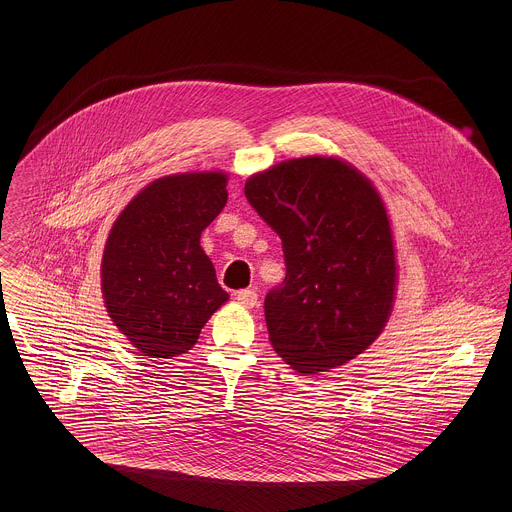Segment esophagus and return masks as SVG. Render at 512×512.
<instances>
[{
    "label": "esophagus",
    "instance_id": "esophagus-1",
    "mask_svg": "<svg viewBox=\"0 0 512 512\" xmlns=\"http://www.w3.org/2000/svg\"><path fill=\"white\" fill-rule=\"evenodd\" d=\"M236 301L246 307V309H252L256 303H258V293L254 290H240L236 293Z\"/></svg>",
    "mask_w": 512,
    "mask_h": 512
}]
</instances>
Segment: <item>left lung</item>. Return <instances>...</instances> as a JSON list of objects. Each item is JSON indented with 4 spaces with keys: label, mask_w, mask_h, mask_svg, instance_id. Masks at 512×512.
<instances>
[{
    "label": "left lung",
    "mask_w": 512,
    "mask_h": 512,
    "mask_svg": "<svg viewBox=\"0 0 512 512\" xmlns=\"http://www.w3.org/2000/svg\"><path fill=\"white\" fill-rule=\"evenodd\" d=\"M244 195L282 238L286 278L264 299L274 351L299 374L349 363L382 333L396 292L384 203L337 157H299L252 175Z\"/></svg>",
    "instance_id": "1"
}]
</instances>
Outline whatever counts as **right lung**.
<instances>
[{"instance_id": "obj_1", "label": "right lung", "mask_w": 512, "mask_h": 512, "mask_svg": "<svg viewBox=\"0 0 512 512\" xmlns=\"http://www.w3.org/2000/svg\"><path fill=\"white\" fill-rule=\"evenodd\" d=\"M226 181L220 171L161 177L130 201L108 234L104 303L146 357L187 353L228 299L199 242L226 205Z\"/></svg>"}]
</instances>
